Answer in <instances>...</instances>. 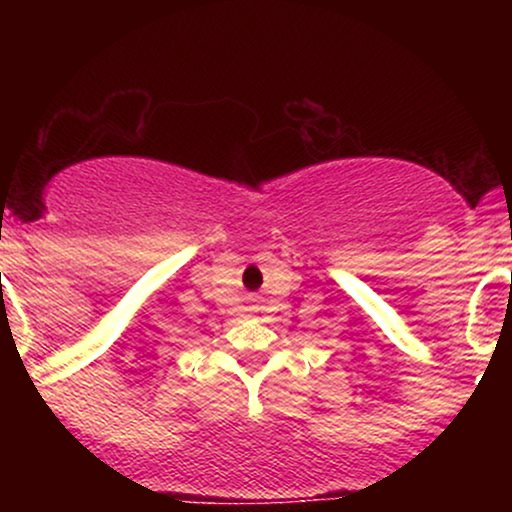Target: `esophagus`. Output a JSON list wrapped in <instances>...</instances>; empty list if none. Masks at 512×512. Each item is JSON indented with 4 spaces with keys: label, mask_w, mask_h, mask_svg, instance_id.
Returning a JSON list of instances; mask_svg holds the SVG:
<instances>
[{
    "label": "esophagus",
    "mask_w": 512,
    "mask_h": 512,
    "mask_svg": "<svg viewBox=\"0 0 512 512\" xmlns=\"http://www.w3.org/2000/svg\"><path fill=\"white\" fill-rule=\"evenodd\" d=\"M252 310H257V308H252Z\"/></svg>",
    "instance_id": "esophagus-1"
}]
</instances>
